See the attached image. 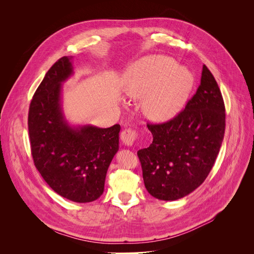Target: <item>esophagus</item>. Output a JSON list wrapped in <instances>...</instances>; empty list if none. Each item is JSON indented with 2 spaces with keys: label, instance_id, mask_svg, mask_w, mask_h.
Instances as JSON below:
<instances>
[{
  "label": "esophagus",
  "instance_id": "obj_1",
  "mask_svg": "<svg viewBox=\"0 0 254 254\" xmlns=\"http://www.w3.org/2000/svg\"><path fill=\"white\" fill-rule=\"evenodd\" d=\"M136 132L131 129H125L121 134V140L125 146H132L136 140Z\"/></svg>",
  "mask_w": 254,
  "mask_h": 254
}]
</instances>
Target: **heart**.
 <instances>
[{"instance_id":"obj_1","label":"heart","mask_w":254,"mask_h":254,"mask_svg":"<svg viewBox=\"0 0 254 254\" xmlns=\"http://www.w3.org/2000/svg\"><path fill=\"white\" fill-rule=\"evenodd\" d=\"M195 77L188 67L167 56H149L129 67L125 92L130 97H144V111L155 122L175 118L194 89Z\"/></svg>"}]
</instances>
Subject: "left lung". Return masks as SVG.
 <instances>
[{
	"instance_id": "obj_1",
	"label": "left lung",
	"mask_w": 254,
	"mask_h": 254,
	"mask_svg": "<svg viewBox=\"0 0 254 254\" xmlns=\"http://www.w3.org/2000/svg\"><path fill=\"white\" fill-rule=\"evenodd\" d=\"M147 127L152 143L137 156L148 193L173 201L200 187L217 158L226 127L224 99L209 68L202 66L200 86L186 109Z\"/></svg>"
}]
</instances>
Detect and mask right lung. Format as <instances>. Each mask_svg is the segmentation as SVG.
I'll list each match as a JSON object with an SVG mask.
<instances>
[{
    "label": "right lung",
    "mask_w": 254,
    "mask_h": 254,
    "mask_svg": "<svg viewBox=\"0 0 254 254\" xmlns=\"http://www.w3.org/2000/svg\"><path fill=\"white\" fill-rule=\"evenodd\" d=\"M73 57L60 58L45 74L28 111L35 166L50 188L79 203L102 196L107 171L119 150L121 126L73 125L63 108V84L74 74Z\"/></svg>",
    "instance_id": "obj_1"
}]
</instances>
